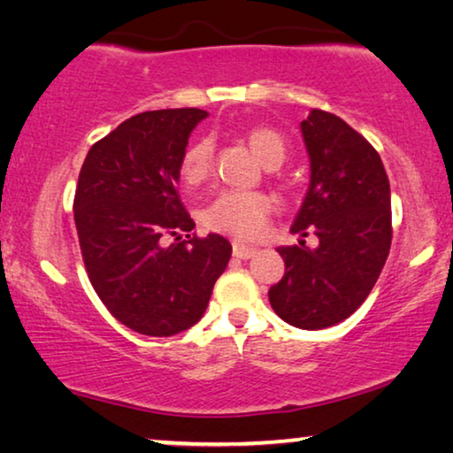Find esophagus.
I'll use <instances>...</instances> for the list:
<instances>
[{
  "mask_svg": "<svg viewBox=\"0 0 453 453\" xmlns=\"http://www.w3.org/2000/svg\"><path fill=\"white\" fill-rule=\"evenodd\" d=\"M232 249H234V257H238V258H252L257 255V249L255 246H246V244H242L240 242V240H234V244H232Z\"/></svg>",
  "mask_w": 453,
  "mask_h": 453,
  "instance_id": "esophagus-1",
  "label": "esophagus"
}]
</instances>
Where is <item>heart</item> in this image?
Returning <instances> with one entry per match:
<instances>
[{"label": "heart", "instance_id": "1", "mask_svg": "<svg viewBox=\"0 0 453 453\" xmlns=\"http://www.w3.org/2000/svg\"><path fill=\"white\" fill-rule=\"evenodd\" d=\"M246 141L258 159L265 165H280L286 159L288 147L281 134L275 130L255 126L246 132ZM213 164V141L209 136L192 142L182 157L180 173L186 184H201L209 176ZM273 209V203L263 192L244 190H223L217 195L207 209H204V223L211 230L232 234V236L252 240L265 230V223Z\"/></svg>", "mask_w": 453, "mask_h": 453}]
</instances>
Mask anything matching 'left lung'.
<instances>
[{
  "instance_id": "obj_1",
  "label": "left lung",
  "mask_w": 453,
  "mask_h": 453,
  "mask_svg": "<svg viewBox=\"0 0 453 453\" xmlns=\"http://www.w3.org/2000/svg\"><path fill=\"white\" fill-rule=\"evenodd\" d=\"M311 180L289 232L294 246H280L286 273L269 289L283 321L325 329L365 303L391 246V192L383 161L365 136L334 113L311 110L300 122ZM315 233L319 244L306 247Z\"/></svg>"
}]
</instances>
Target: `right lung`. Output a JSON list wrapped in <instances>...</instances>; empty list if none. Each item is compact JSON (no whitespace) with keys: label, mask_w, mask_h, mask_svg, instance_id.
Wrapping results in <instances>:
<instances>
[{"label":"right lung","mask_w":453,"mask_h":453,"mask_svg":"<svg viewBox=\"0 0 453 453\" xmlns=\"http://www.w3.org/2000/svg\"><path fill=\"white\" fill-rule=\"evenodd\" d=\"M207 116L195 107L132 116L90 147L78 176L74 221L88 280L136 334L170 337L201 321L232 257L219 234L190 236L195 221L178 196L188 138Z\"/></svg>","instance_id":"add662e5"}]
</instances>
